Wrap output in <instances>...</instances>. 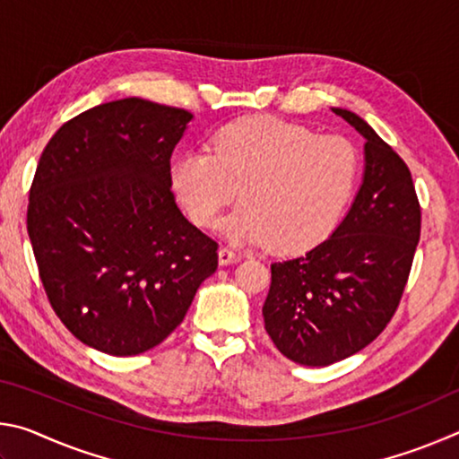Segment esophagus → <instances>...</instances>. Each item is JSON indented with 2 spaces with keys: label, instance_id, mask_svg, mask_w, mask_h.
I'll list each match as a JSON object with an SVG mask.
<instances>
[{
  "label": "esophagus",
  "instance_id": "34e87169",
  "mask_svg": "<svg viewBox=\"0 0 459 459\" xmlns=\"http://www.w3.org/2000/svg\"><path fill=\"white\" fill-rule=\"evenodd\" d=\"M240 259V253H237V251H232V248H229V247H221L219 248V263L221 265H232V263H238Z\"/></svg>",
  "mask_w": 459,
  "mask_h": 459
}]
</instances>
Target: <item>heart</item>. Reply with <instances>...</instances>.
Instances as JSON below:
<instances>
[{
    "label": "heart",
    "instance_id": "b5f03b06",
    "mask_svg": "<svg viewBox=\"0 0 459 459\" xmlns=\"http://www.w3.org/2000/svg\"><path fill=\"white\" fill-rule=\"evenodd\" d=\"M359 180V153L346 137L273 117H247L216 131L208 150L178 155L169 182L194 224L211 229L237 196L222 224L232 243H271L304 253L336 229Z\"/></svg>",
    "mask_w": 459,
    "mask_h": 459
}]
</instances>
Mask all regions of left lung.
I'll return each instance as SVG.
<instances>
[{"mask_svg": "<svg viewBox=\"0 0 459 459\" xmlns=\"http://www.w3.org/2000/svg\"><path fill=\"white\" fill-rule=\"evenodd\" d=\"M332 111L367 139L362 184L330 238L271 265L263 306L277 351L304 367L344 360L386 328L421 235V208L405 161L359 115Z\"/></svg>", "mask_w": 459, "mask_h": 459, "instance_id": "obj_1", "label": "left lung"}]
</instances>
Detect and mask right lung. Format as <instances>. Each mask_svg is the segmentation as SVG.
Instances as JSON below:
<instances>
[{"label": "right lung", "mask_w": 459, "mask_h": 459, "mask_svg": "<svg viewBox=\"0 0 459 459\" xmlns=\"http://www.w3.org/2000/svg\"><path fill=\"white\" fill-rule=\"evenodd\" d=\"M194 115L129 97L52 135L30 188L28 235L50 306L111 356L158 346L219 267L211 237L178 208L169 158Z\"/></svg>", "instance_id": "add662e5"}]
</instances>
